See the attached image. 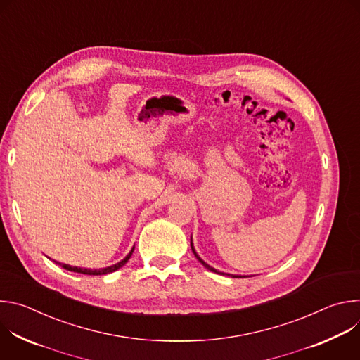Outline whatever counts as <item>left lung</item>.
I'll return each mask as SVG.
<instances>
[{
	"instance_id": "8db88e82",
	"label": "left lung",
	"mask_w": 360,
	"mask_h": 360,
	"mask_svg": "<svg viewBox=\"0 0 360 360\" xmlns=\"http://www.w3.org/2000/svg\"><path fill=\"white\" fill-rule=\"evenodd\" d=\"M191 248H192V252H193V255L196 256V259H198V261H199V262H200V264H202V265H203L205 268H207V269H210V271H212V272H217V274H219L218 271H215L214 268H211V266H210L208 264H205V262H203V261H202V259L199 258V256H198V255H196V252H195V249H193V245H192V242H191ZM222 275H225V274H222ZM233 278H238V276H235V275H233Z\"/></svg>"
}]
</instances>
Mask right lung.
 <instances>
[{
	"label": "right lung",
	"instance_id": "1",
	"mask_svg": "<svg viewBox=\"0 0 360 360\" xmlns=\"http://www.w3.org/2000/svg\"><path fill=\"white\" fill-rule=\"evenodd\" d=\"M132 252H134V249L127 255V258L125 259H122L121 262H118L117 265H112V266H108V268H104V269H95V271H91V269H82V268H77V266H71V265H65V264H60V262H56V264H58V265H61L64 269H67V271H71V272H77V274H84V275H107V274H111V272H115V271H118L120 268H122L128 261H129V258H131V255H132Z\"/></svg>",
	"mask_w": 360,
	"mask_h": 360
}]
</instances>
